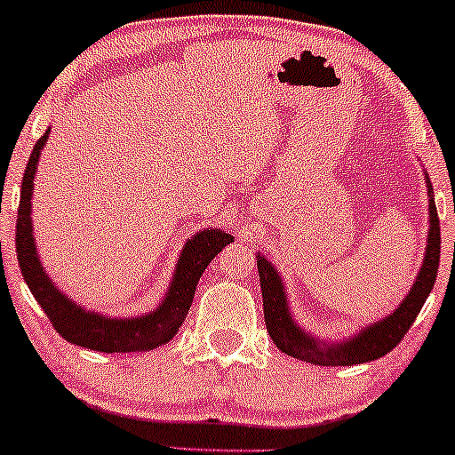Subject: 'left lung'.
Returning <instances> with one entry per match:
<instances>
[{
  "mask_svg": "<svg viewBox=\"0 0 455 455\" xmlns=\"http://www.w3.org/2000/svg\"><path fill=\"white\" fill-rule=\"evenodd\" d=\"M427 180L429 195V232L427 245H425V259L420 265L419 275L414 284L407 291V296L399 302V307L390 315L381 317L374 324L363 326L355 335L346 337L341 341H324L313 332L298 324L291 313L287 291H284V280L280 271L271 265L267 256L259 251L256 262H259V278L262 291V308H265V324L269 331L274 344L289 357L302 359V362L317 363V366H353V363H366L383 357L390 353L403 339L410 326L414 324L416 315L423 308L425 299L432 293L434 283H436L438 262H440V221L434 204V188Z\"/></svg>",
  "mask_w": 455,
  "mask_h": 455,
  "instance_id": "8db88e82",
  "label": "left lung"
}]
</instances>
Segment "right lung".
<instances>
[{
    "label": "right lung",
    "instance_id": "right-lung-1",
    "mask_svg": "<svg viewBox=\"0 0 455 455\" xmlns=\"http://www.w3.org/2000/svg\"><path fill=\"white\" fill-rule=\"evenodd\" d=\"M48 138L50 129L36 140L32 148L26 172H23L17 212V260L32 296L50 317L56 332L65 337L69 344L98 350V353H144V350L168 344L188 315L201 274L228 243H234L232 234L219 228H205L190 236L177 259L171 284L159 307L153 311L135 317H109L105 313L87 311L83 304H76L56 287L36 254L35 228H32V193H35L36 166H39L41 151Z\"/></svg>",
    "mask_w": 455,
    "mask_h": 455
}]
</instances>
